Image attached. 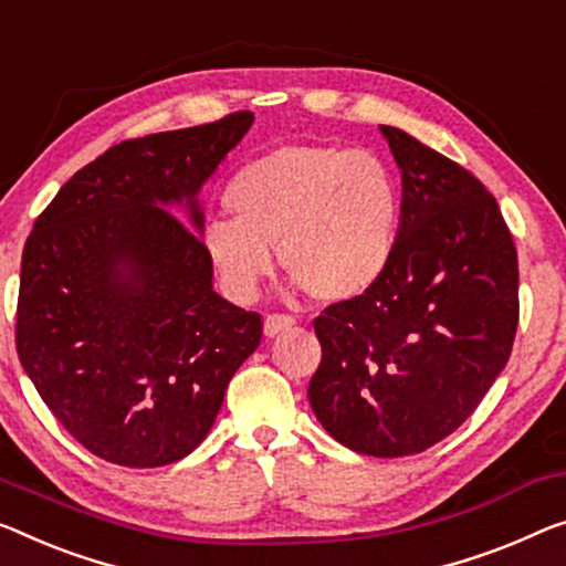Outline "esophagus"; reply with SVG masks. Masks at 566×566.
I'll return each mask as SVG.
<instances>
[{"mask_svg": "<svg viewBox=\"0 0 566 566\" xmlns=\"http://www.w3.org/2000/svg\"><path fill=\"white\" fill-rule=\"evenodd\" d=\"M292 325H294V317H292V315H282V312H272V315H266V319H264V333H266L269 337H274L276 333L290 331Z\"/></svg>", "mask_w": 566, "mask_h": 566, "instance_id": "1", "label": "esophagus"}]
</instances>
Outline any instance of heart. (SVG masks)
Masks as SVG:
<instances>
[{"label":"heart","mask_w":566,"mask_h":566,"mask_svg":"<svg viewBox=\"0 0 566 566\" xmlns=\"http://www.w3.org/2000/svg\"><path fill=\"white\" fill-rule=\"evenodd\" d=\"M231 218L202 231V247L226 290L251 300L284 272L323 302H350L381 282L399 235L401 198L374 151L286 145L243 165L226 190Z\"/></svg>","instance_id":"b5f03b06"}]
</instances>
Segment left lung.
Masks as SVG:
<instances>
[{
  "instance_id": "1",
  "label": "left lung",
  "mask_w": 566,
  "mask_h": 566,
  "mask_svg": "<svg viewBox=\"0 0 566 566\" xmlns=\"http://www.w3.org/2000/svg\"><path fill=\"white\" fill-rule=\"evenodd\" d=\"M401 167V226L374 290L315 317L323 358L310 403L353 452H424L465 421L509 364L518 256L485 185L411 134L384 126Z\"/></svg>"
}]
</instances>
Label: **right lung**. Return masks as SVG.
Masks as SVG:
<instances>
[{"instance_id":"add662e5","label":"right lung","mask_w":566,"mask_h":566,"mask_svg":"<svg viewBox=\"0 0 566 566\" xmlns=\"http://www.w3.org/2000/svg\"><path fill=\"white\" fill-rule=\"evenodd\" d=\"M254 114L126 139L67 180L22 251L14 343L53 417L124 468L182 460L206 440L261 315L213 292V264L159 205L185 201Z\"/></svg>"}]
</instances>
